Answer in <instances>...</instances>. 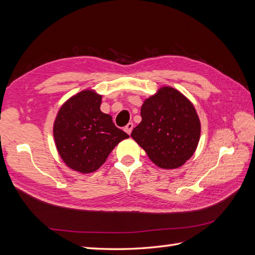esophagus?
<instances>
[{"label":"esophagus","mask_w":255,"mask_h":255,"mask_svg":"<svg viewBox=\"0 0 255 255\" xmlns=\"http://www.w3.org/2000/svg\"><path fill=\"white\" fill-rule=\"evenodd\" d=\"M132 129H133V123H128V125L125 127V130L128 134L132 133Z\"/></svg>","instance_id":"1"}]
</instances>
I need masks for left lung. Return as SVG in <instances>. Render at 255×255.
I'll return each mask as SVG.
<instances>
[{
    "mask_svg": "<svg viewBox=\"0 0 255 255\" xmlns=\"http://www.w3.org/2000/svg\"><path fill=\"white\" fill-rule=\"evenodd\" d=\"M140 115L130 136L154 164L179 168L195 153L201 126L194 105L180 91L160 88L143 102Z\"/></svg>",
    "mask_w": 255,
    "mask_h": 255,
    "instance_id": "1",
    "label": "left lung"
}]
</instances>
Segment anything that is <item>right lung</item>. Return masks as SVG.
Returning <instances> with one entry per match:
<instances>
[{"label": "right lung", "instance_id": "add662e5", "mask_svg": "<svg viewBox=\"0 0 255 255\" xmlns=\"http://www.w3.org/2000/svg\"><path fill=\"white\" fill-rule=\"evenodd\" d=\"M102 96L91 90L75 95L61 106L53 134L60 157L73 170L94 172L128 135L100 110Z\"/></svg>", "mask_w": 255, "mask_h": 255}]
</instances>
